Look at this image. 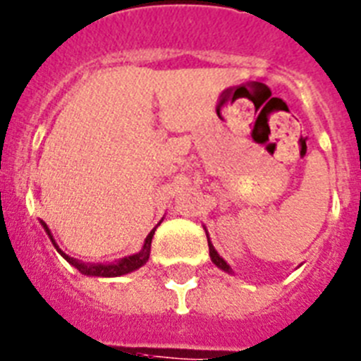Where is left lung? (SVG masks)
Masks as SVG:
<instances>
[{
  "label": "left lung",
  "instance_id": "1",
  "mask_svg": "<svg viewBox=\"0 0 361 361\" xmlns=\"http://www.w3.org/2000/svg\"><path fill=\"white\" fill-rule=\"evenodd\" d=\"M207 243H209V256H211V261H213L214 264H216L218 269H221L224 270V272H233V270H231V267L229 264L226 263V259H224V257H220V254L216 252V250H214V247H213V243H211L209 241V238H207Z\"/></svg>",
  "mask_w": 361,
  "mask_h": 361
}]
</instances>
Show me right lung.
I'll list each match as a JSON object with an SVG mask.
<instances>
[{
  "mask_svg": "<svg viewBox=\"0 0 361 361\" xmlns=\"http://www.w3.org/2000/svg\"><path fill=\"white\" fill-rule=\"evenodd\" d=\"M42 227H44V231L48 233L49 240H51V243L55 245V249L59 250V252L62 254V257H64L68 263H71L75 269L78 270V272H82L84 276H97V277H118V276H125V274L128 272H134V270L141 269L145 263L148 261V257H150V245H152V238H154V233H155V227L150 231V234L147 236V240H145V245L143 249L140 250L137 254H132V256L128 257H123V259H120L118 263H111V264H91V263H82V261L75 259V257H69L68 254L62 252L61 249H59V245L55 243V240H53L51 233H49L48 226H46L44 221L41 220Z\"/></svg>",
  "mask_w": 361,
  "mask_h": 361,
  "instance_id": "1",
  "label": "right lung"
}]
</instances>
